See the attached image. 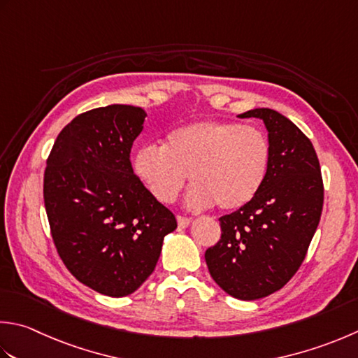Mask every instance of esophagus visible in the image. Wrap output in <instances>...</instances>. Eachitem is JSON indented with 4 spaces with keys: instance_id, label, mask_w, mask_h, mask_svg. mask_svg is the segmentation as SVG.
Instances as JSON below:
<instances>
[{
    "instance_id": "esophagus-1",
    "label": "esophagus",
    "mask_w": 358,
    "mask_h": 358,
    "mask_svg": "<svg viewBox=\"0 0 358 358\" xmlns=\"http://www.w3.org/2000/svg\"><path fill=\"white\" fill-rule=\"evenodd\" d=\"M177 222H178L180 228H186V227L191 225L192 220L189 219V217H185V215H177Z\"/></svg>"
}]
</instances>
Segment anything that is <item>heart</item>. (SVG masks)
Returning a JSON list of instances; mask_svg holds the SVG:
<instances>
[{
  "label": "heart",
  "instance_id": "1",
  "mask_svg": "<svg viewBox=\"0 0 358 358\" xmlns=\"http://www.w3.org/2000/svg\"><path fill=\"white\" fill-rule=\"evenodd\" d=\"M270 163L271 145L262 130L209 119L173 129L164 147H139L133 171L161 203L175 201L189 175V206L237 211L261 192Z\"/></svg>",
  "mask_w": 358,
  "mask_h": 358
}]
</instances>
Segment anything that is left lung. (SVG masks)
I'll use <instances>...</instances> for the list:
<instances>
[{
    "mask_svg": "<svg viewBox=\"0 0 358 358\" xmlns=\"http://www.w3.org/2000/svg\"><path fill=\"white\" fill-rule=\"evenodd\" d=\"M239 117L264 121L270 169L253 201L220 217L222 237L205 259L220 289L251 301L282 289L301 267L320 223L324 187L317 152L290 119L270 108Z\"/></svg>",
    "mask_w": 358,
    "mask_h": 358,
    "instance_id": "1",
    "label": "left lung"
}]
</instances>
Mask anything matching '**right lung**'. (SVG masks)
<instances>
[{
	"instance_id": "obj_1",
	"label": "right lung",
	"mask_w": 358,
	"mask_h": 358,
	"mask_svg": "<svg viewBox=\"0 0 358 358\" xmlns=\"http://www.w3.org/2000/svg\"><path fill=\"white\" fill-rule=\"evenodd\" d=\"M145 116L119 103L85 111L59 133L46 161L43 197L57 253L77 281L113 298L141 287L177 228L130 163Z\"/></svg>"
}]
</instances>
